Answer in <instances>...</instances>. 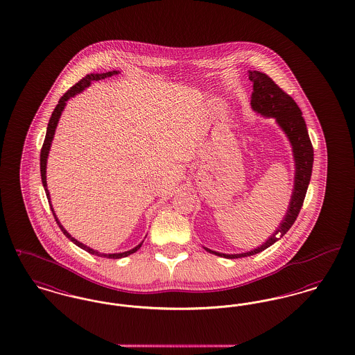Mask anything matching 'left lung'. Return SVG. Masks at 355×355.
<instances>
[{
    "instance_id": "1",
    "label": "left lung",
    "mask_w": 355,
    "mask_h": 355,
    "mask_svg": "<svg viewBox=\"0 0 355 355\" xmlns=\"http://www.w3.org/2000/svg\"><path fill=\"white\" fill-rule=\"evenodd\" d=\"M250 80L253 83V92L250 96V105L257 114L275 118L276 123L287 135L292 146L295 161V181L292 189L291 200L284 218L279 228L272 233L263 245L244 253H220L216 250H205L225 259H239L263 252L282 239L291 228L303 207V201L311 180L313 164V148L309 137L307 125L302 116V111L288 94H286L271 78L259 71H250Z\"/></svg>"
}]
</instances>
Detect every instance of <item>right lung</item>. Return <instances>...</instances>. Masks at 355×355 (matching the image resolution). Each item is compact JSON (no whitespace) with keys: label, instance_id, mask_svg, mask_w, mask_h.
Returning a JSON list of instances; mask_svg holds the SVG:
<instances>
[{"label":"right lung","instance_id":"add662e5","mask_svg":"<svg viewBox=\"0 0 355 355\" xmlns=\"http://www.w3.org/2000/svg\"><path fill=\"white\" fill-rule=\"evenodd\" d=\"M118 73H119V71H110V72H105V73H89V75H87L85 78H83L79 83L72 85V87L64 94L63 96L60 98L58 105L55 107L53 112H52V116H51L49 123H48V127H46V134H45V139H44V144H42V153H40V171H42V187H44V190H45V194H46L49 207H51V210H52V213H53V216H55V220H56L58 225L60 227V230H62L64 234H65L73 244H76L79 248L87 250V252L91 253V254H96V256L107 257V259H121V257H125V256H128V254H131V253H134V252H137V250H139V248L142 247L144 241H142L141 244H138V245H137L135 248H132V250H125V252H122V253H108V254H107V253H101V252H98V250H92V248L84 245L83 243L78 241L76 239H73L67 230H64L63 225L60 224L59 218H58L56 214H55V210L52 208L51 196H49V191H48V188H46V159H48V154H49V150H51V145H52V141H53V135H55L56 127H58V123H59V119H60V116H62L64 107L67 105V101H69L72 96L80 94L87 87H89L92 82H98V80H102V79H105V78H111L112 75H118Z\"/></svg>","mask_w":355,"mask_h":355}]
</instances>
